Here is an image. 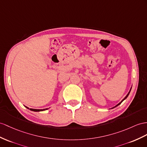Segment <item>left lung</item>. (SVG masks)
<instances>
[{"label":"left lung","mask_w":147,"mask_h":147,"mask_svg":"<svg viewBox=\"0 0 147 147\" xmlns=\"http://www.w3.org/2000/svg\"><path fill=\"white\" fill-rule=\"evenodd\" d=\"M131 88H130V91L129 92V93H128V94H127V96H126L125 97V98H124V99H123V100H122L121 101V102H119V104H118L117 105H116V106H115V107H113V108H114V107H117V106H119V105H120V104H121V103H122V102H123V101L124 100H125V99L127 98V97L128 96H129V94H130V91H131Z\"/></svg>","instance_id":"1"}]
</instances>
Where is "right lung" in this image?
Returning a JSON list of instances; mask_svg holds the SVG:
<instances>
[{
    "instance_id": "right-lung-1",
    "label": "right lung",
    "mask_w": 147,
    "mask_h": 147,
    "mask_svg": "<svg viewBox=\"0 0 147 147\" xmlns=\"http://www.w3.org/2000/svg\"><path fill=\"white\" fill-rule=\"evenodd\" d=\"M26 107V106H25ZM27 109H29L28 107H26ZM48 109H30V111H34V112H40V111H45V110H47Z\"/></svg>"
}]
</instances>
